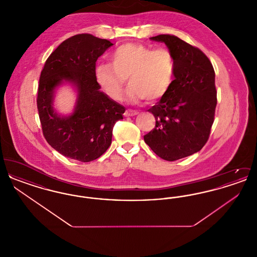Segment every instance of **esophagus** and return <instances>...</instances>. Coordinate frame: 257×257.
<instances>
[{"label":"esophagus","instance_id":"obj_1","mask_svg":"<svg viewBox=\"0 0 257 257\" xmlns=\"http://www.w3.org/2000/svg\"><path fill=\"white\" fill-rule=\"evenodd\" d=\"M138 113H139V112H138L137 110H127L124 112V115H125V116H134V115H137Z\"/></svg>","mask_w":257,"mask_h":257}]
</instances>
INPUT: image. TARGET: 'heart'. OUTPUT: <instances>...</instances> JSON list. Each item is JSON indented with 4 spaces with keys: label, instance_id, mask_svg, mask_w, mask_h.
I'll list each match as a JSON object with an SVG mask.
<instances>
[{
    "label": "heart",
    "instance_id": "1",
    "mask_svg": "<svg viewBox=\"0 0 257 257\" xmlns=\"http://www.w3.org/2000/svg\"><path fill=\"white\" fill-rule=\"evenodd\" d=\"M110 63H99L95 79L103 91L114 100L122 95L127 78L131 85L127 100L156 102L166 96L173 83L175 60L169 50H153L140 43H125L114 50Z\"/></svg>",
    "mask_w": 257,
    "mask_h": 257
}]
</instances>
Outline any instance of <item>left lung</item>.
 <instances>
[{"instance_id": "obj_1", "label": "left lung", "mask_w": 257, "mask_h": 257, "mask_svg": "<svg viewBox=\"0 0 257 257\" xmlns=\"http://www.w3.org/2000/svg\"><path fill=\"white\" fill-rule=\"evenodd\" d=\"M150 40L167 45L176 68L166 96L148 110L156 124L144 139L160 158L176 161L198 152L207 142L217 105L215 71L202 51L177 37L160 35Z\"/></svg>"}]
</instances>
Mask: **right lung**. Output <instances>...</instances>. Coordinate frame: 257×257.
Returning <instances> with one entry per match:
<instances>
[{
	"label": "right lung",
	"mask_w": 257,
	"mask_h": 257,
	"mask_svg": "<svg viewBox=\"0 0 257 257\" xmlns=\"http://www.w3.org/2000/svg\"><path fill=\"white\" fill-rule=\"evenodd\" d=\"M113 44L81 34L64 40L44 64L39 78L37 109L43 135L61 155L80 162L97 159L111 144L114 123L125 108L100 90L95 79L96 61ZM76 91L74 111L68 116L53 108L56 89L62 84Z\"/></svg>",
	"instance_id": "1"
}]
</instances>
